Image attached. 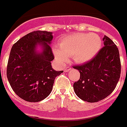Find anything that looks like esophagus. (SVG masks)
<instances>
[{"label": "esophagus", "instance_id": "obj_1", "mask_svg": "<svg viewBox=\"0 0 127 127\" xmlns=\"http://www.w3.org/2000/svg\"><path fill=\"white\" fill-rule=\"evenodd\" d=\"M70 69H71V67H70V66H66V67L64 68V71L65 72H68L69 70H70Z\"/></svg>", "mask_w": 127, "mask_h": 127}]
</instances>
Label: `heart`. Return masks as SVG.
Returning a JSON list of instances; mask_svg holds the SVG:
<instances>
[{
  "label": "heart",
  "instance_id": "obj_1",
  "mask_svg": "<svg viewBox=\"0 0 127 127\" xmlns=\"http://www.w3.org/2000/svg\"><path fill=\"white\" fill-rule=\"evenodd\" d=\"M101 47L100 37L95 33H75L65 37L55 49L54 54L61 63H65L72 57L77 63H83L94 57Z\"/></svg>",
  "mask_w": 127,
  "mask_h": 127
}]
</instances>
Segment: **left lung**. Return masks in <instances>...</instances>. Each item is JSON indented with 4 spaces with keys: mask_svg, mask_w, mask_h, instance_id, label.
Instances as JSON below:
<instances>
[{
    "mask_svg": "<svg viewBox=\"0 0 127 127\" xmlns=\"http://www.w3.org/2000/svg\"><path fill=\"white\" fill-rule=\"evenodd\" d=\"M103 39L104 46L92 59L73 66L80 74V79L74 83V92L79 98L90 103L97 102L109 95L120 78L118 48L106 35Z\"/></svg>",
    "mask_w": 127,
    "mask_h": 127,
    "instance_id": "1",
    "label": "left lung"
}]
</instances>
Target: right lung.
<instances>
[{
  "instance_id": "obj_1",
  "label": "right lung",
  "mask_w": 127,
  "mask_h": 127,
  "mask_svg": "<svg viewBox=\"0 0 127 127\" xmlns=\"http://www.w3.org/2000/svg\"><path fill=\"white\" fill-rule=\"evenodd\" d=\"M52 32L35 31L13 45L7 64V78L15 94L24 100L38 102L51 92L55 78L61 71L53 69L54 55L49 44ZM41 44L43 52L37 54L35 47Z\"/></svg>"
}]
</instances>
